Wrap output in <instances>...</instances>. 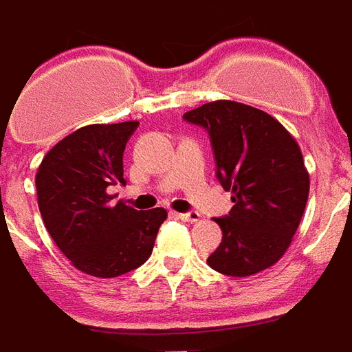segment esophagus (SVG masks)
Listing matches in <instances>:
<instances>
[{"mask_svg":"<svg viewBox=\"0 0 352 352\" xmlns=\"http://www.w3.org/2000/svg\"><path fill=\"white\" fill-rule=\"evenodd\" d=\"M179 219L186 221V223H199V221H201V214H199V212H188V214H179Z\"/></svg>","mask_w":352,"mask_h":352,"instance_id":"esophagus-1","label":"esophagus"}]
</instances>
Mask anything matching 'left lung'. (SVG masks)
<instances>
[{
    "label": "left lung",
    "instance_id": "left-lung-1",
    "mask_svg": "<svg viewBox=\"0 0 352 352\" xmlns=\"http://www.w3.org/2000/svg\"><path fill=\"white\" fill-rule=\"evenodd\" d=\"M208 129L217 177L232 192L230 215L208 265L232 278L267 270L289 250L305 212L311 179L301 149L279 120L257 107L215 100L184 113Z\"/></svg>",
    "mask_w": 352,
    "mask_h": 352
}]
</instances>
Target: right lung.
Instances as JSON below:
<instances>
[{"instance_id": "obj_1", "label": "right lung", "mask_w": 352, "mask_h": 352, "mask_svg": "<svg viewBox=\"0 0 352 352\" xmlns=\"http://www.w3.org/2000/svg\"><path fill=\"white\" fill-rule=\"evenodd\" d=\"M138 122L91 124L54 144L36 171L47 232L80 272L117 278L148 261L164 208L113 204L109 186L126 184L122 155Z\"/></svg>"}]
</instances>
